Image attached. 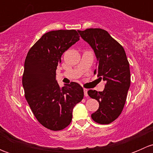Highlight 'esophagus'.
<instances>
[{
  "label": "esophagus",
  "mask_w": 153,
  "mask_h": 153,
  "mask_svg": "<svg viewBox=\"0 0 153 153\" xmlns=\"http://www.w3.org/2000/svg\"><path fill=\"white\" fill-rule=\"evenodd\" d=\"M87 91H88V89H84V96H86V97H87V96H88Z\"/></svg>",
  "instance_id": "esophagus-1"
}]
</instances>
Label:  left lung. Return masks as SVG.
<instances>
[{
  "label": "left lung",
  "instance_id": "left-lung-1",
  "mask_svg": "<svg viewBox=\"0 0 153 153\" xmlns=\"http://www.w3.org/2000/svg\"><path fill=\"white\" fill-rule=\"evenodd\" d=\"M78 32L95 52L98 62L94 74L106 83L102 92L92 89L87 92L90 98L99 103V108L91 117L98 124H109L121 115L130 86V70L126 52L104 29L90 28Z\"/></svg>",
  "mask_w": 153,
  "mask_h": 153
}]
</instances>
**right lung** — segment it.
<instances>
[{
  "label": "right lung",
  "mask_w": 153,
  "mask_h": 153,
  "mask_svg": "<svg viewBox=\"0 0 153 153\" xmlns=\"http://www.w3.org/2000/svg\"><path fill=\"white\" fill-rule=\"evenodd\" d=\"M79 38L75 29L50 31L30 48L26 57L22 78L25 98L38 122L51 130L69 126L74 106L84 98V89L78 83L61 87L55 79L61 55Z\"/></svg>",
  "instance_id": "right-lung-1"
}]
</instances>
